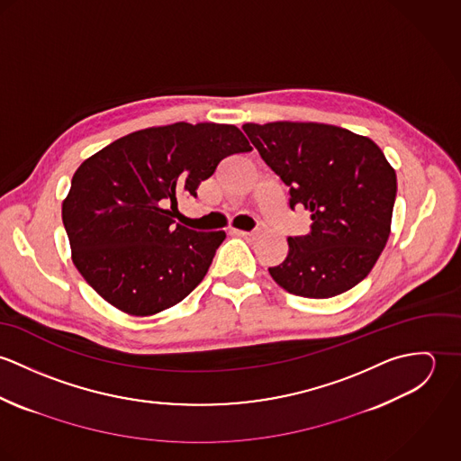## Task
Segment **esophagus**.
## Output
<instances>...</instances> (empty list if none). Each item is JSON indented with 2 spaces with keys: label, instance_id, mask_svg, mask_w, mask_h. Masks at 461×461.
I'll use <instances>...</instances> for the list:
<instances>
[{
  "label": "esophagus",
  "instance_id": "esophagus-1",
  "mask_svg": "<svg viewBox=\"0 0 461 461\" xmlns=\"http://www.w3.org/2000/svg\"><path fill=\"white\" fill-rule=\"evenodd\" d=\"M234 234L240 236V238H243V240H249V241L256 238V232H247V230H234Z\"/></svg>",
  "mask_w": 461,
  "mask_h": 461
}]
</instances>
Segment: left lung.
I'll return each instance as SVG.
<instances>
[{
	"instance_id": "left-lung-1",
	"label": "left lung",
	"mask_w": 461,
	"mask_h": 461,
	"mask_svg": "<svg viewBox=\"0 0 461 461\" xmlns=\"http://www.w3.org/2000/svg\"><path fill=\"white\" fill-rule=\"evenodd\" d=\"M264 163L289 188V207L311 212V230L287 238L269 267L291 294L331 298L362 282L387 245L395 170L367 136L320 122L243 124Z\"/></svg>"
}]
</instances>
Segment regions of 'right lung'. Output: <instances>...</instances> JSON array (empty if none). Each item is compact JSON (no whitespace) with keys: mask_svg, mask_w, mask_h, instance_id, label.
<instances>
[{"mask_svg":"<svg viewBox=\"0 0 461 461\" xmlns=\"http://www.w3.org/2000/svg\"><path fill=\"white\" fill-rule=\"evenodd\" d=\"M250 150L236 126L176 122L130 132L86 158L62 202L81 276L130 316H154L185 300L225 232L176 225L169 209L183 195L195 197L223 158Z\"/></svg>","mask_w":461,"mask_h":461,"instance_id":"1","label":"right lung"}]
</instances>
